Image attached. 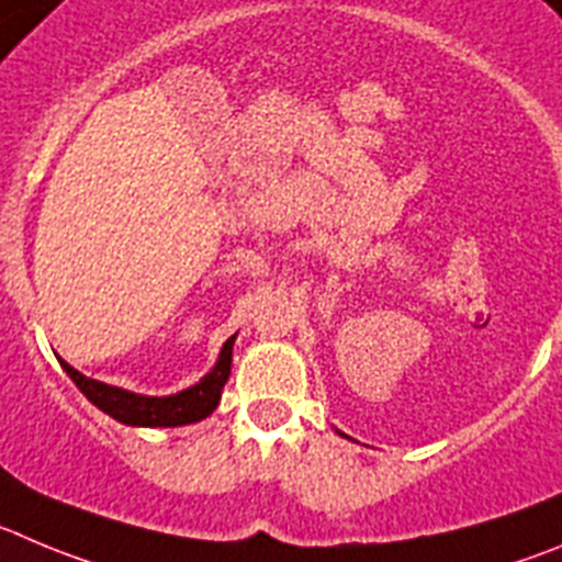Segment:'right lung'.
<instances>
[{
    "instance_id": "obj_1",
    "label": "right lung",
    "mask_w": 562,
    "mask_h": 562,
    "mask_svg": "<svg viewBox=\"0 0 562 562\" xmlns=\"http://www.w3.org/2000/svg\"><path fill=\"white\" fill-rule=\"evenodd\" d=\"M235 338L238 335L224 340L216 366L196 385L171 393V396H144V393L124 391V387L91 380V376L80 374L75 366H68L66 360H60L63 371L75 380V385L86 393V400L115 422L127 424V427H186V424L202 422L218 407L222 391L229 380Z\"/></svg>"
}]
</instances>
